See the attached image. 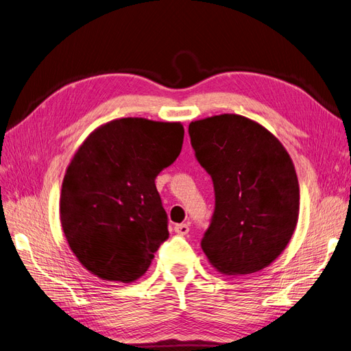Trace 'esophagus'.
<instances>
[{"instance_id": "1", "label": "esophagus", "mask_w": 351, "mask_h": 351, "mask_svg": "<svg viewBox=\"0 0 351 351\" xmlns=\"http://www.w3.org/2000/svg\"><path fill=\"white\" fill-rule=\"evenodd\" d=\"M175 232L179 236H186L189 232V226L188 224H176L175 226Z\"/></svg>"}]
</instances>
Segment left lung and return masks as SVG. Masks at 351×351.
<instances>
[{
    "instance_id": "1",
    "label": "left lung",
    "mask_w": 351,
    "mask_h": 351,
    "mask_svg": "<svg viewBox=\"0 0 351 351\" xmlns=\"http://www.w3.org/2000/svg\"><path fill=\"white\" fill-rule=\"evenodd\" d=\"M192 147L213 178L215 210L201 247L219 274L250 275L287 249L300 215L289 153L267 128L239 114L189 124Z\"/></svg>"
}]
</instances>
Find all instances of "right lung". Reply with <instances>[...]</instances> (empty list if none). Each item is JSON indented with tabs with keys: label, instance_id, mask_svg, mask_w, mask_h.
<instances>
[{
	"label": "right lung",
	"instance_id": "1",
	"mask_svg": "<svg viewBox=\"0 0 351 351\" xmlns=\"http://www.w3.org/2000/svg\"><path fill=\"white\" fill-rule=\"evenodd\" d=\"M180 123L138 117L90 133L64 173L60 224L81 265L102 280L132 283L146 274L169 237L154 179L184 143Z\"/></svg>",
	"mask_w": 351,
	"mask_h": 351
}]
</instances>
